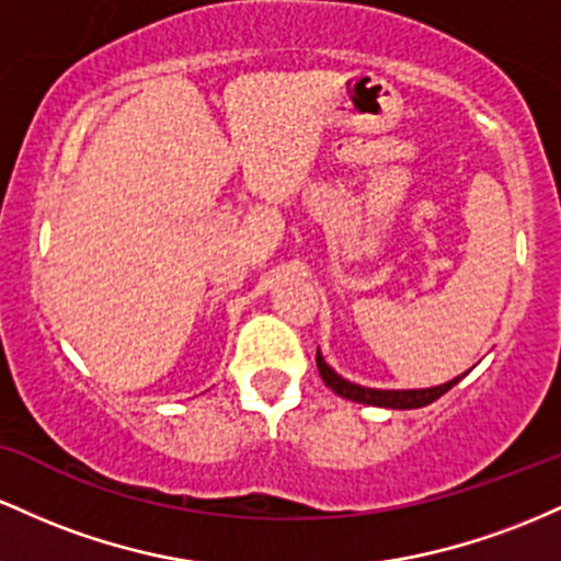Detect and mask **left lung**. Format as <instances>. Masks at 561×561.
I'll list each match as a JSON object with an SVG mask.
<instances>
[{
  "label": "left lung",
  "instance_id": "1",
  "mask_svg": "<svg viewBox=\"0 0 561 561\" xmlns=\"http://www.w3.org/2000/svg\"><path fill=\"white\" fill-rule=\"evenodd\" d=\"M314 363H318V370H320V376H323L325 387H331L333 392L342 394V398L363 402V405L400 408V411H408V408L432 405L434 400L443 398L448 389H453L458 381H461V376H458V379H453L448 383H439V387H432V389H368V387H360V383H352L347 379H342V376H339L336 370H333L331 365L323 360L320 350H318V355H314Z\"/></svg>",
  "mask_w": 561,
  "mask_h": 561
}]
</instances>
